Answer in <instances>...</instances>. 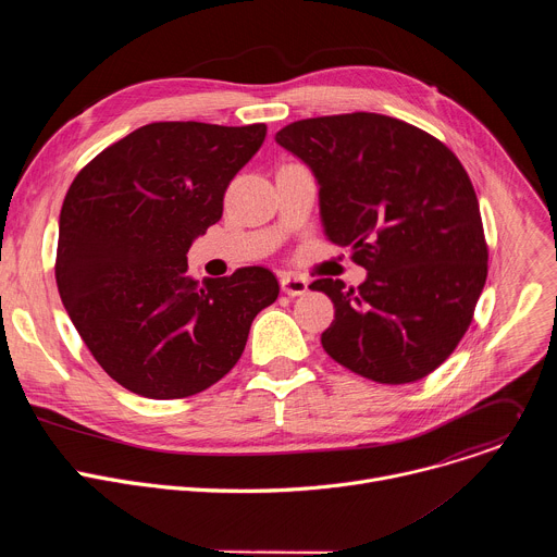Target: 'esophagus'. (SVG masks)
<instances>
[{"label": "esophagus", "instance_id": "34e87169", "mask_svg": "<svg viewBox=\"0 0 557 557\" xmlns=\"http://www.w3.org/2000/svg\"><path fill=\"white\" fill-rule=\"evenodd\" d=\"M280 286H282V290L286 293V295H290V297H297V295H304L306 290H308V280H304V277H299V275H282V280H280Z\"/></svg>", "mask_w": 557, "mask_h": 557}]
</instances>
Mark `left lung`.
I'll return each instance as SVG.
<instances>
[{
    "mask_svg": "<svg viewBox=\"0 0 557 557\" xmlns=\"http://www.w3.org/2000/svg\"><path fill=\"white\" fill-rule=\"evenodd\" d=\"M275 140L317 178L329 240L368 271L357 288L310 284L335 304L324 350L376 383L428 376L467 333L487 280L465 168L438 138L372 112L295 121Z\"/></svg>",
    "mask_w": 557,
    "mask_h": 557,
    "instance_id": "1",
    "label": "left lung"
}]
</instances>
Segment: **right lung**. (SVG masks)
<instances>
[{
	"mask_svg": "<svg viewBox=\"0 0 557 557\" xmlns=\"http://www.w3.org/2000/svg\"><path fill=\"white\" fill-rule=\"evenodd\" d=\"M264 136V123H149L72 181L59 215V295L92 357L129 392L185 399L207 389L277 299L264 267L202 284L187 273L191 243L222 218L228 183Z\"/></svg>",
	"mask_w": 557,
	"mask_h": 557,
	"instance_id": "add662e5",
	"label": "right lung"
}]
</instances>
